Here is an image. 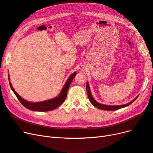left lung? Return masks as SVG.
Masks as SVG:
<instances>
[{
    "instance_id": "left-lung-1",
    "label": "left lung",
    "mask_w": 153,
    "mask_h": 153,
    "mask_svg": "<svg viewBox=\"0 0 153 153\" xmlns=\"http://www.w3.org/2000/svg\"><path fill=\"white\" fill-rule=\"evenodd\" d=\"M86 89H87V95H88V98H89V101H91V103L95 107H96L97 108H99L101 110H116L120 108H122L124 107H126V106H128V105H131L133 102H134V101H135L137 100V98H138V96L136 97V98L134 99L133 100H132L130 102L125 104V105H117V106H110V105H102L100 104L99 103L97 102V101L93 98L92 97L91 93V91H90V88H89V85L88 82H87V85H86Z\"/></svg>"
}]
</instances>
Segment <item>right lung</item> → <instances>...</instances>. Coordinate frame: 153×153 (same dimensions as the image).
<instances>
[{"label": "right lung", "instance_id": "1", "mask_svg": "<svg viewBox=\"0 0 153 153\" xmlns=\"http://www.w3.org/2000/svg\"><path fill=\"white\" fill-rule=\"evenodd\" d=\"M76 73L75 72L69 77L68 80L66 82V84H64L61 92H60V94H59V96L57 97H56V98H55L53 99L48 100L47 101H41V102H37V103L29 102V101H27L25 100H24V98H22L20 95H18L17 92L15 91V89H13V87L10 81V77H8V78H9V82H10V87L11 88L12 91L16 95L18 100L20 101V102L23 105H24L25 108H28L29 110H32V111H38V112H47V111L53 110L56 108L59 107V106L64 102V100H66L69 85H70L72 80H73L74 77L76 76Z\"/></svg>", "mask_w": 153, "mask_h": 153}]
</instances>
